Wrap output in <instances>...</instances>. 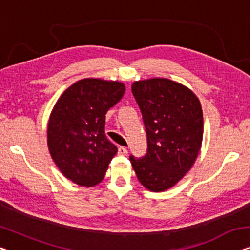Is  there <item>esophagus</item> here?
<instances>
[{
  "label": "esophagus",
  "mask_w": 250,
  "mask_h": 250,
  "mask_svg": "<svg viewBox=\"0 0 250 250\" xmlns=\"http://www.w3.org/2000/svg\"><path fill=\"white\" fill-rule=\"evenodd\" d=\"M118 152H119V155L125 156V155L128 154V149H126L125 147H124V146H120V147H119Z\"/></svg>",
  "instance_id": "obj_1"
}]
</instances>
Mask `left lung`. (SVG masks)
<instances>
[{
  "mask_svg": "<svg viewBox=\"0 0 250 250\" xmlns=\"http://www.w3.org/2000/svg\"><path fill=\"white\" fill-rule=\"evenodd\" d=\"M143 114L147 152L130 156L138 180L152 192L177 183L193 166L203 138L199 99L188 87L167 78L135 82L131 86Z\"/></svg>",
  "mask_w": 250,
  "mask_h": 250,
  "instance_id": "1",
  "label": "left lung"
}]
</instances>
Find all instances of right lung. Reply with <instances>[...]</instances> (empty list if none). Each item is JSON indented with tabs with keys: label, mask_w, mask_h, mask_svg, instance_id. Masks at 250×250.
Returning a JSON list of instances; mask_svg holds the SVG:
<instances>
[{
	"label": "right lung",
	"mask_w": 250,
	"mask_h": 250,
	"mask_svg": "<svg viewBox=\"0 0 250 250\" xmlns=\"http://www.w3.org/2000/svg\"><path fill=\"white\" fill-rule=\"evenodd\" d=\"M125 91L119 82L85 78L56 102L48 122V148L59 170L74 183L93 186L105 175L118 151L104 132L105 114Z\"/></svg>",
	"instance_id": "obj_1"
}]
</instances>
